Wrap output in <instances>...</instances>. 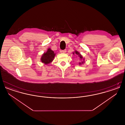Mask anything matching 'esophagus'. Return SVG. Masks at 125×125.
Instances as JSON below:
<instances>
[{
    "instance_id": "obj_1",
    "label": "esophagus",
    "mask_w": 125,
    "mask_h": 125,
    "mask_svg": "<svg viewBox=\"0 0 125 125\" xmlns=\"http://www.w3.org/2000/svg\"><path fill=\"white\" fill-rule=\"evenodd\" d=\"M61 52H62V53H65V52H66V50H62V51H61Z\"/></svg>"
}]
</instances>
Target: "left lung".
Listing matches in <instances>:
<instances>
[{"label": "left lung", "instance_id": "8db88e82", "mask_svg": "<svg viewBox=\"0 0 125 125\" xmlns=\"http://www.w3.org/2000/svg\"><path fill=\"white\" fill-rule=\"evenodd\" d=\"M75 53L77 55H79V57H80V58L81 60H82V59H83V57H82V55H81L79 53V52H78L77 51H75ZM74 53H73V54H74ZM83 60H84V59H83ZM83 62H84L83 61H82V62H80V63H79V64L80 65V64H83Z\"/></svg>", "mask_w": 125, "mask_h": 125}]
</instances>
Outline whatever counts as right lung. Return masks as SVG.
<instances>
[{
    "mask_svg": "<svg viewBox=\"0 0 125 125\" xmlns=\"http://www.w3.org/2000/svg\"><path fill=\"white\" fill-rule=\"evenodd\" d=\"M55 56V53H54L53 51L50 48H49L47 51L45 53L43 54L41 60L42 62L44 63L45 65L48 64L52 61Z\"/></svg>",
    "mask_w": 125,
    "mask_h": 125,
    "instance_id": "obj_1",
    "label": "right lung"
}]
</instances>
